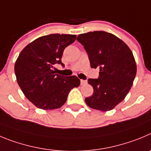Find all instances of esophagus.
Listing matches in <instances>:
<instances>
[{
	"label": "esophagus",
	"mask_w": 151,
	"mask_h": 151,
	"mask_svg": "<svg viewBox=\"0 0 151 151\" xmlns=\"http://www.w3.org/2000/svg\"><path fill=\"white\" fill-rule=\"evenodd\" d=\"M86 81H85V80H81V85H85V84H86Z\"/></svg>",
	"instance_id": "esophagus-1"
}]
</instances>
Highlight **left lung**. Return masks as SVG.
Returning a JSON list of instances; mask_svg holds the SVG:
<instances>
[{
	"mask_svg": "<svg viewBox=\"0 0 151 151\" xmlns=\"http://www.w3.org/2000/svg\"><path fill=\"white\" fill-rule=\"evenodd\" d=\"M77 40L87 52L91 68L99 69L98 78L88 79L94 92L86 103L93 109L111 111L132 86L137 70L132 52L123 40L103 31L81 34Z\"/></svg>",
	"mask_w": 151,
	"mask_h": 151,
	"instance_id": "1",
	"label": "left lung"
}]
</instances>
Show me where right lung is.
<instances>
[{
	"label": "right lung",
	"mask_w": 151,
	"mask_h": 151,
	"mask_svg": "<svg viewBox=\"0 0 151 151\" xmlns=\"http://www.w3.org/2000/svg\"><path fill=\"white\" fill-rule=\"evenodd\" d=\"M76 35L52 34L38 37L20 52L15 64V74L25 97L37 108H61L69 92L81 81L76 76L59 75L52 68L62 62L64 50L74 43Z\"/></svg>",
	"instance_id": "1"
}]
</instances>
